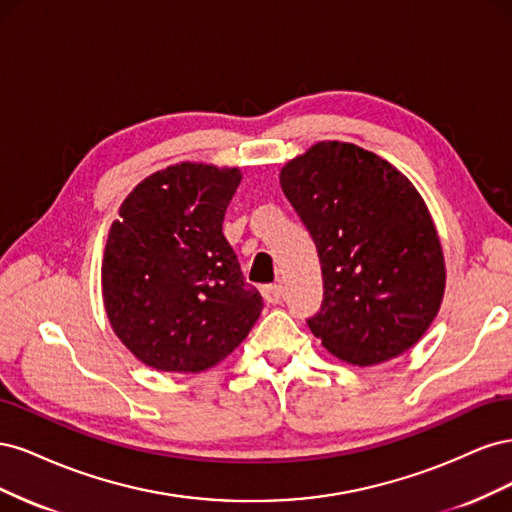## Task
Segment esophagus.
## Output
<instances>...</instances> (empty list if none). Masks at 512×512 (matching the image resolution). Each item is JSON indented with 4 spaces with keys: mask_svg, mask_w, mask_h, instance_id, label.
Instances as JSON below:
<instances>
[{
    "mask_svg": "<svg viewBox=\"0 0 512 512\" xmlns=\"http://www.w3.org/2000/svg\"><path fill=\"white\" fill-rule=\"evenodd\" d=\"M262 297H265V301H267L269 305L282 303V299H284V286H282V284L265 286V288H262Z\"/></svg>",
    "mask_w": 512,
    "mask_h": 512,
    "instance_id": "obj_1",
    "label": "esophagus"
}]
</instances>
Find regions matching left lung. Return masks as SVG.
<instances>
[{
  "label": "left lung",
  "mask_w": 512,
  "mask_h": 512,
  "mask_svg": "<svg viewBox=\"0 0 512 512\" xmlns=\"http://www.w3.org/2000/svg\"><path fill=\"white\" fill-rule=\"evenodd\" d=\"M280 183L318 250L324 299L307 327L322 346L352 365L412 348L436 318L446 280L414 185L376 153L339 141L290 160Z\"/></svg>",
  "instance_id": "8db88e82"
}]
</instances>
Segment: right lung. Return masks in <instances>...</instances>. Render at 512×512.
<instances>
[{
  "label": "right lung",
  "mask_w": 512,
  "mask_h": 512,
  "mask_svg": "<svg viewBox=\"0 0 512 512\" xmlns=\"http://www.w3.org/2000/svg\"><path fill=\"white\" fill-rule=\"evenodd\" d=\"M239 168L175 164L132 190L108 232L102 294L126 348L160 371L220 363L254 327L260 292L243 280L222 224Z\"/></svg>",
  "instance_id": "right-lung-1"
}]
</instances>
